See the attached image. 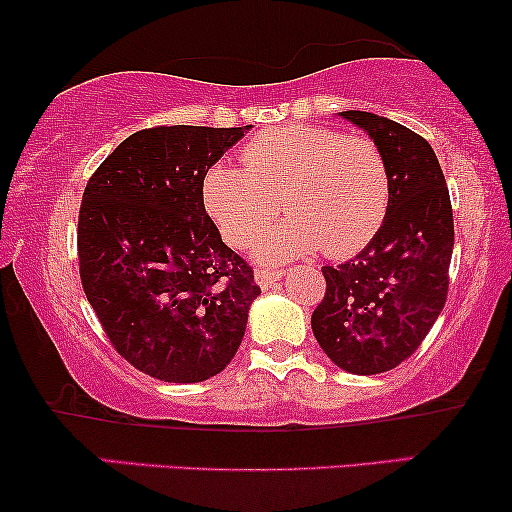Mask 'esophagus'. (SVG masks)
Returning <instances> with one entry per match:
<instances>
[{"label":"esophagus","instance_id":"obj_1","mask_svg":"<svg viewBox=\"0 0 512 512\" xmlns=\"http://www.w3.org/2000/svg\"><path fill=\"white\" fill-rule=\"evenodd\" d=\"M282 277H284V270H277V268H258L256 270V284L261 286V289H270V286H275Z\"/></svg>","mask_w":512,"mask_h":512}]
</instances>
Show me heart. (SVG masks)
<instances>
[{
    "label": "heart",
    "instance_id": "obj_1",
    "mask_svg": "<svg viewBox=\"0 0 512 512\" xmlns=\"http://www.w3.org/2000/svg\"><path fill=\"white\" fill-rule=\"evenodd\" d=\"M289 216L261 240L263 258L321 249L349 258L380 230L389 207V170L366 137L321 125H284L242 146V167L221 163L205 177L207 212L233 247H249L272 219Z\"/></svg>",
    "mask_w": 512,
    "mask_h": 512
}]
</instances>
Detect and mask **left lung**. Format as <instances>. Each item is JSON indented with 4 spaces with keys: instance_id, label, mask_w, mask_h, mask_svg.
<instances>
[{
    "instance_id": "1",
    "label": "left lung",
    "mask_w": 512,
    "mask_h": 512,
    "mask_svg": "<svg viewBox=\"0 0 512 512\" xmlns=\"http://www.w3.org/2000/svg\"><path fill=\"white\" fill-rule=\"evenodd\" d=\"M370 135L389 170V207L368 247L324 265L312 331L335 366L377 375L417 352L443 312L454 247L443 170L422 135L368 111H342Z\"/></svg>"
}]
</instances>
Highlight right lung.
Masks as SVG:
<instances>
[{
  "instance_id": "add662e5",
  "label": "right lung",
  "mask_w": 512,
  "mask_h": 512,
  "mask_svg": "<svg viewBox=\"0 0 512 512\" xmlns=\"http://www.w3.org/2000/svg\"><path fill=\"white\" fill-rule=\"evenodd\" d=\"M244 128L139 130L88 179L79 209V275L125 361L163 382L221 373L240 347L261 286L209 219L205 174Z\"/></svg>"
}]
</instances>
